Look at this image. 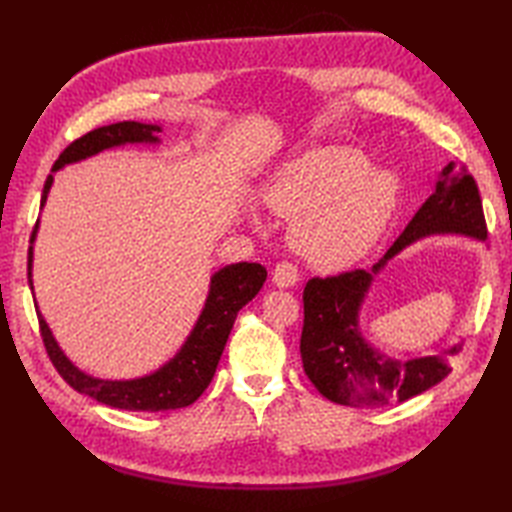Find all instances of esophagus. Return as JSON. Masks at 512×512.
I'll return each instance as SVG.
<instances>
[{"instance_id": "obj_1", "label": "esophagus", "mask_w": 512, "mask_h": 512, "mask_svg": "<svg viewBox=\"0 0 512 512\" xmlns=\"http://www.w3.org/2000/svg\"><path fill=\"white\" fill-rule=\"evenodd\" d=\"M273 281H275V286H279V288H292L299 281L297 266L290 264V262L277 264L275 270H273Z\"/></svg>"}]
</instances>
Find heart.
I'll return each instance as SVG.
<instances>
[{
  "label": "heart",
  "mask_w": 512,
  "mask_h": 512,
  "mask_svg": "<svg viewBox=\"0 0 512 512\" xmlns=\"http://www.w3.org/2000/svg\"><path fill=\"white\" fill-rule=\"evenodd\" d=\"M266 204L292 222V244L310 264L343 268L363 259L385 233L398 182L372 169L361 151L314 147L284 162L268 180Z\"/></svg>",
  "instance_id": "heart-1"
}]
</instances>
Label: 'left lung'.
Here are the masks:
<instances>
[{
  "mask_svg": "<svg viewBox=\"0 0 512 512\" xmlns=\"http://www.w3.org/2000/svg\"><path fill=\"white\" fill-rule=\"evenodd\" d=\"M431 235L486 239L480 191L471 173L455 162L440 171L436 189L378 264L339 277H314L306 284L301 361L312 385L328 400L347 407H383L418 396L449 376V361L460 352V343L433 356L396 358L380 352L361 330V308L376 275L389 259Z\"/></svg>",
  "mask_w": 512,
  "mask_h": 512,
  "instance_id": "left-lung-1",
  "label": "left lung"
}]
</instances>
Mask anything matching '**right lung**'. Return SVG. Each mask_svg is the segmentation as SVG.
I'll use <instances>...</instances> for the list:
<instances>
[{
    "mask_svg": "<svg viewBox=\"0 0 512 512\" xmlns=\"http://www.w3.org/2000/svg\"><path fill=\"white\" fill-rule=\"evenodd\" d=\"M162 132L160 125L149 123H136V121H123L114 125H105L94 129V132L74 140L70 147H65L59 160L54 162L52 173L43 184L41 193V209L48 200L50 187L54 182V173L63 169L65 165H74L85 158H92L101 151L123 147V145H158ZM39 231V220L35 224V231L30 237L28 248V284L32 290V259H35V239ZM266 268L262 264H228L217 270L211 277L209 295H206L204 308L200 312L198 321H195L187 341L182 343L176 356L158 367L156 372L127 378V380H105L85 374L83 369L76 367L54 339L52 330L48 328L46 319L37 308L41 339L46 345V352L50 356L52 365L63 376L65 383L74 387L79 394L90 396L94 400L103 402L107 407L125 409V411H167V409H182L193 405L204 389L209 387L213 374L220 363V356L224 352V345L228 341V334L233 330V323L237 312L242 310L248 301H253L259 290H262L266 281Z\"/></svg>",
    "mask_w": 512,
    "mask_h": 512,
    "instance_id": "add662e5",
    "label": "right lung"
}]
</instances>
